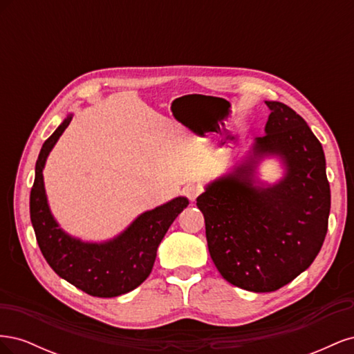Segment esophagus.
Here are the masks:
<instances>
[{
    "label": "esophagus",
    "mask_w": 354,
    "mask_h": 354,
    "mask_svg": "<svg viewBox=\"0 0 354 354\" xmlns=\"http://www.w3.org/2000/svg\"><path fill=\"white\" fill-rule=\"evenodd\" d=\"M201 187L199 186H195V185H189L186 189H185V195L187 196L189 201H195L199 195H201Z\"/></svg>",
    "instance_id": "1"
}]
</instances>
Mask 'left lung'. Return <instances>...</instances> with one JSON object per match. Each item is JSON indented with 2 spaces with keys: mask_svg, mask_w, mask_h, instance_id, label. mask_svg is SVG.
Segmentation results:
<instances>
[{
  "mask_svg": "<svg viewBox=\"0 0 354 354\" xmlns=\"http://www.w3.org/2000/svg\"><path fill=\"white\" fill-rule=\"evenodd\" d=\"M266 104V134L196 199L217 270L252 292L276 291L308 269L324 245L330 209L322 145L289 106ZM272 156L281 159L284 177L269 185L256 168Z\"/></svg>",
  "mask_w": 354,
  "mask_h": 354,
  "instance_id": "1",
  "label": "left lung"
}]
</instances>
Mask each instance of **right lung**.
Returning <instances> with one entry per match:
<instances>
[{
	"instance_id": "1",
	"label": "right lung",
	"mask_w": 354,
	"mask_h": 354,
	"mask_svg": "<svg viewBox=\"0 0 354 354\" xmlns=\"http://www.w3.org/2000/svg\"><path fill=\"white\" fill-rule=\"evenodd\" d=\"M72 121L65 118L41 147L30 190V221L44 259L62 279L93 297L112 298L133 291L151 274L167 230L189 201L185 196L140 214L113 239L84 242L63 230L48 207L42 169L51 149Z\"/></svg>"
}]
</instances>
